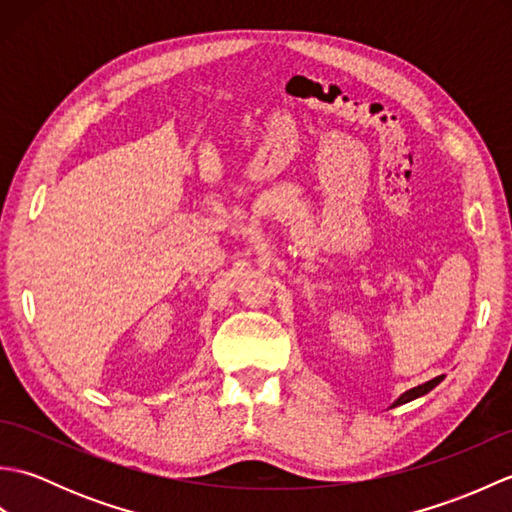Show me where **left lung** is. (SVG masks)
I'll list each match as a JSON object with an SVG mask.
<instances>
[{
    "label": "left lung",
    "mask_w": 512,
    "mask_h": 512,
    "mask_svg": "<svg viewBox=\"0 0 512 512\" xmlns=\"http://www.w3.org/2000/svg\"><path fill=\"white\" fill-rule=\"evenodd\" d=\"M440 380H442V376L429 380V383H424V385H418V387H413V389L405 391V394H402V396L394 402V407H396V405H405V402H409V400H416V398H420V396H424V394H429V391H431L433 387H436V385L440 383Z\"/></svg>",
    "instance_id": "obj_1"
}]
</instances>
